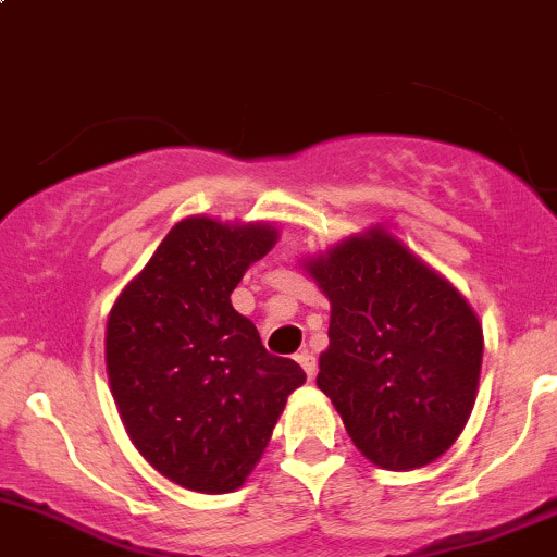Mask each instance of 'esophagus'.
I'll return each instance as SVG.
<instances>
[{"instance_id":"esophagus-1","label":"esophagus","mask_w":557,"mask_h":557,"mask_svg":"<svg viewBox=\"0 0 557 557\" xmlns=\"http://www.w3.org/2000/svg\"><path fill=\"white\" fill-rule=\"evenodd\" d=\"M295 359H297V362H300L302 370H306L308 377L317 375V357H313L311 351H300Z\"/></svg>"}]
</instances>
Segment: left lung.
Returning a JSON list of instances; mask_svg holds the SVG:
<instances>
[{
    "label": "left lung",
    "mask_w": 557,
    "mask_h": 557,
    "mask_svg": "<svg viewBox=\"0 0 557 557\" xmlns=\"http://www.w3.org/2000/svg\"><path fill=\"white\" fill-rule=\"evenodd\" d=\"M306 268L332 302L317 386L354 445L392 472L443 456L478 397L483 326L469 302L383 231Z\"/></svg>",
    "instance_id": "left-lung-1"
}]
</instances>
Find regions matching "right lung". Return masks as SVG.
I'll return each instance as SVG.
<instances>
[{
	"mask_svg": "<svg viewBox=\"0 0 557 557\" xmlns=\"http://www.w3.org/2000/svg\"><path fill=\"white\" fill-rule=\"evenodd\" d=\"M273 244L271 225L182 220L109 313L107 372L120 418L141 456L182 488H240L286 397L306 383L302 367L268 354L231 302Z\"/></svg>",
	"mask_w": 557,
	"mask_h": 557,
	"instance_id": "right-lung-1",
	"label": "right lung"
}]
</instances>
